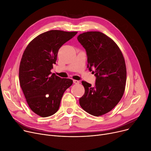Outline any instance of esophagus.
<instances>
[{"instance_id": "34e87169", "label": "esophagus", "mask_w": 151, "mask_h": 151, "mask_svg": "<svg viewBox=\"0 0 151 151\" xmlns=\"http://www.w3.org/2000/svg\"><path fill=\"white\" fill-rule=\"evenodd\" d=\"M73 83L74 84H79V83H80V81H78V80H73Z\"/></svg>"}]
</instances>
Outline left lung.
Returning <instances> with one entry per match:
<instances>
[{
    "label": "left lung",
    "mask_w": 151,
    "mask_h": 151,
    "mask_svg": "<svg viewBox=\"0 0 151 151\" xmlns=\"http://www.w3.org/2000/svg\"><path fill=\"white\" fill-rule=\"evenodd\" d=\"M78 40L88 55V67L97 77L92 86L83 81L85 92L80 105L87 113L100 116L109 112L122 99L125 91L127 70L123 54L113 40L100 32H86Z\"/></svg>",
    "instance_id": "left-lung-1"
}]
</instances>
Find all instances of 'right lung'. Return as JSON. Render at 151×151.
I'll return each mask as SVG.
<instances>
[{
	"mask_svg": "<svg viewBox=\"0 0 151 151\" xmlns=\"http://www.w3.org/2000/svg\"><path fill=\"white\" fill-rule=\"evenodd\" d=\"M77 33L47 31L34 38L24 51L19 68L20 86L29 108L39 116L56 113L63 93L73 84L72 80L52 74L51 70L60 47Z\"/></svg>",
	"mask_w": 151,
	"mask_h": 151,
	"instance_id": "right-lung-1",
	"label": "right lung"
}]
</instances>
